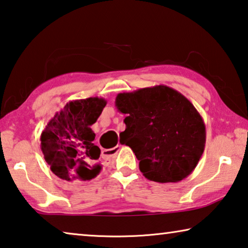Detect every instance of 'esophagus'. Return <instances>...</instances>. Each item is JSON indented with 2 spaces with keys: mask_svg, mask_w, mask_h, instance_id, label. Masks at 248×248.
Masks as SVG:
<instances>
[{
  "mask_svg": "<svg viewBox=\"0 0 248 248\" xmlns=\"http://www.w3.org/2000/svg\"><path fill=\"white\" fill-rule=\"evenodd\" d=\"M122 147L121 144H117L114 148H111V149H104L103 154L104 156H115L117 153L120 152V149Z\"/></svg>",
  "mask_w": 248,
  "mask_h": 248,
  "instance_id": "esophagus-1",
  "label": "esophagus"
}]
</instances>
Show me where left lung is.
Returning a JSON list of instances; mask_svg holds the SVG:
<instances>
[{
    "instance_id": "8db88e82",
    "label": "left lung",
    "mask_w": 248,
    "mask_h": 248,
    "mask_svg": "<svg viewBox=\"0 0 248 248\" xmlns=\"http://www.w3.org/2000/svg\"><path fill=\"white\" fill-rule=\"evenodd\" d=\"M115 107L126 114L124 143L149 180L178 182L197 167L205 146V125L193 104L167 86L119 93Z\"/></svg>"
}]
</instances>
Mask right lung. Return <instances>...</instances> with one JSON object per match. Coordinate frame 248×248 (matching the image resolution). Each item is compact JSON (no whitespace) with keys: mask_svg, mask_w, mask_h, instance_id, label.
<instances>
[{"mask_svg":"<svg viewBox=\"0 0 248 248\" xmlns=\"http://www.w3.org/2000/svg\"><path fill=\"white\" fill-rule=\"evenodd\" d=\"M107 105L103 97L74 100L48 122L40 148L50 170L66 181L91 180L102 169L91 129Z\"/></svg>","mask_w":248,"mask_h":248,"instance_id":"obj_1","label":"right lung"}]
</instances>
